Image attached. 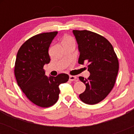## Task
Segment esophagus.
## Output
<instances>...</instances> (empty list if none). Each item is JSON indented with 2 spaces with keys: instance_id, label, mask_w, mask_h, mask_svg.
Returning <instances> with one entry per match:
<instances>
[{
  "instance_id": "1",
  "label": "esophagus",
  "mask_w": 134,
  "mask_h": 134,
  "mask_svg": "<svg viewBox=\"0 0 134 134\" xmlns=\"http://www.w3.org/2000/svg\"><path fill=\"white\" fill-rule=\"evenodd\" d=\"M69 80H70V81H77V77L76 76H69Z\"/></svg>"
}]
</instances>
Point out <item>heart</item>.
I'll return each mask as SVG.
<instances>
[{
	"label": "heart",
	"instance_id": "heart-1",
	"mask_svg": "<svg viewBox=\"0 0 134 134\" xmlns=\"http://www.w3.org/2000/svg\"><path fill=\"white\" fill-rule=\"evenodd\" d=\"M66 40H72V39L70 37H67V38H65V40H64V41H66Z\"/></svg>",
	"mask_w": 134,
	"mask_h": 134
}]
</instances>
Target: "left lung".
Instances as JSON below:
<instances>
[{"mask_svg":"<svg viewBox=\"0 0 134 134\" xmlns=\"http://www.w3.org/2000/svg\"><path fill=\"white\" fill-rule=\"evenodd\" d=\"M80 52L79 64L87 63L90 76L79 77L86 90L79 94L84 103L95 104L111 92L117 76L119 64L113 46L105 38L87 30H73Z\"/></svg>","mask_w":134,"mask_h":134,"instance_id":"left-lung-1","label":"left lung"}]
</instances>
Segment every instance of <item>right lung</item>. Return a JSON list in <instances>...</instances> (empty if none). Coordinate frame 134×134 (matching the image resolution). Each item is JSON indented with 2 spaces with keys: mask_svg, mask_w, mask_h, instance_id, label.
<instances>
[{
  "mask_svg": "<svg viewBox=\"0 0 134 134\" xmlns=\"http://www.w3.org/2000/svg\"><path fill=\"white\" fill-rule=\"evenodd\" d=\"M57 31L35 35L23 43L17 53L14 74L26 96L38 107H50L57 103L59 85L68 81L69 75L47 77L43 67L50 58L48 48Z\"/></svg>",
  "mask_w": 134,
  "mask_h": 134,
  "instance_id": "1",
  "label": "right lung"
}]
</instances>
